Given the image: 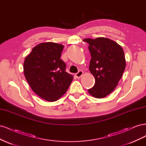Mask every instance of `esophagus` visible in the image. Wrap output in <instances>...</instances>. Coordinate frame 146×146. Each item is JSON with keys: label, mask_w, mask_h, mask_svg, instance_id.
Returning a JSON list of instances; mask_svg holds the SVG:
<instances>
[{"label": "esophagus", "mask_w": 146, "mask_h": 146, "mask_svg": "<svg viewBox=\"0 0 146 146\" xmlns=\"http://www.w3.org/2000/svg\"><path fill=\"white\" fill-rule=\"evenodd\" d=\"M83 74V72L82 70H79V71L76 74V77L77 78H80V77H81L82 76Z\"/></svg>", "instance_id": "esophagus-1"}]
</instances>
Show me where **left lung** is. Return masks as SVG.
Instances as JSON below:
<instances>
[{
	"label": "left lung",
	"instance_id": "1",
	"mask_svg": "<svg viewBox=\"0 0 146 146\" xmlns=\"http://www.w3.org/2000/svg\"><path fill=\"white\" fill-rule=\"evenodd\" d=\"M83 41L89 44V69L96 80L88 92L96 98H104L114 91L122 76L126 65L124 52L121 46L108 38H88Z\"/></svg>",
	"mask_w": 146,
	"mask_h": 146
}]
</instances>
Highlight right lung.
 Returning <instances> with one entry per match:
<instances>
[{"label": "right lung", "instance_id": "obj_1", "mask_svg": "<svg viewBox=\"0 0 146 146\" xmlns=\"http://www.w3.org/2000/svg\"><path fill=\"white\" fill-rule=\"evenodd\" d=\"M64 46L43 42L33 48L24 63V73L32 90L40 98L54 102L65 94L73 80L60 59Z\"/></svg>", "mask_w": 146, "mask_h": 146}]
</instances>
